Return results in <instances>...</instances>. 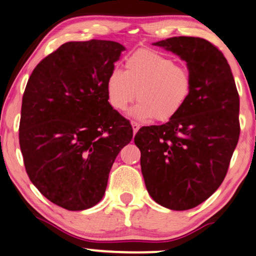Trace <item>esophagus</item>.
Instances as JSON below:
<instances>
[{
	"mask_svg": "<svg viewBox=\"0 0 256 256\" xmlns=\"http://www.w3.org/2000/svg\"><path fill=\"white\" fill-rule=\"evenodd\" d=\"M132 132H134V134H136L137 132H138V129H140V124H137V122H135V121H132Z\"/></svg>",
	"mask_w": 256,
	"mask_h": 256,
	"instance_id": "1",
	"label": "esophagus"
}]
</instances>
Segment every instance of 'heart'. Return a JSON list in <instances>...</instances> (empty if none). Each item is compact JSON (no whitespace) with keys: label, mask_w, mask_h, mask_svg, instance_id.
<instances>
[{"label":"heart","mask_w":256,"mask_h":256,"mask_svg":"<svg viewBox=\"0 0 256 256\" xmlns=\"http://www.w3.org/2000/svg\"><path fill=\"white\" fill-rule=\"evenodd\" d=\"M192 74L172 58L140 48L126 58L124 71L113 69L106 79L108 104L126 111L137 100L132 116L142 120L166 122L185 106L192 93Z\"/></svg>","instance_id":"1"}]
</instances>
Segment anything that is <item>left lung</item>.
Instances as JSON below:
<instances>
[{
  "label": "left lung",
  "instance_id": "8db88e82",
  "mask_svg": "<svg viewBox=\"0 0 256 256\" xmlns=\"http://www.w3.org/2000/svg\"><path fill=\"white\" fill-rule=\"evenodd\" d=\"M186 61L192 93L177 116L142 127L135 144L148 194L158 204L185 211L222 184L240 138V95L232 69L214 45L200 37L156 42Z\"/></svg>",
  "mask_w": 256,
  "mask_h": 256
}]
</instances>
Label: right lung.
Here are the masks:
<instances>
[{
    "instance_id": "add662e5",
    "label": "right lung",
    "mask_w": 256,
    "mask_h": 256,
    "mask_svg": "<svg viewBox=\"0 0 256 256\" xmlns=\"http://www.w3.org/2000/svg\"><path fill=\"white\" fill-rule=\"evenodd\" d=\"M124 46L69 42L43 58L22 96L19 143L30 182L69 211L98 204L132 128L108 104L106 79Z\"/></svg>"
}]
</instances>
